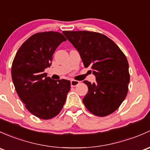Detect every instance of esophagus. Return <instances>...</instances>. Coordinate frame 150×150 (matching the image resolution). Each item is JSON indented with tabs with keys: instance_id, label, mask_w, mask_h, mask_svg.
<instances>
[{
	"instance_id": "1",
	"label": "esophagus",
	"mask_w": 150,
	"mask_h": 150,
	"mask_svg": "<svg viewBox=\"0 0 150 150\" xmlns=\"http://www.w3.org/2000/svg\"><path fill=\"white\" fill-rule=\"evenodd\" d=\"M79 83H80L79 81H78V80H72L70 81V84H71V86H72V87H75V86H78Z\"/></svg>"
}]
</instances>
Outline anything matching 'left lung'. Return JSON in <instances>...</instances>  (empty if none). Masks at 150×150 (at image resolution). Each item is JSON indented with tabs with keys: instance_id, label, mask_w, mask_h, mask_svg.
<instances>
[{
	"instance_id": "8db88e82",
	"label": "left lung",
	"mask_w": 150,
	"mask_h": 150,
	"mask_svg": "<svg viewBox=\"0 0 150 150\" xmlns=\"http://www.w3.org/2000/svg\"><path fill=\"white\" fill-rule=\"evenodd\" d=\"M63 34L79 52L85 67H91L96 82L83 83L88 92L83 103L98 116L114 112L128 93L130 80L127 57L115 42L100 33L89 31H63Z\"/></svg>"
}]
</instances>
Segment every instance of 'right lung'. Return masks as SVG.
I'll return each instance as SVG.
<instances>
[{
  "mask_svg": "<svg viewBox=\"0 0 150 150\" xmlns=\"http://www.w3.org/2000/svg\"><path fill=\"white\" fill-rule=\"evenodd\" d=\"M66 38L57 31L39 32L20 47L11 67L16 91L30 113L41 119L57 116L70 90V81L47 77L55 50Z\"/></svg>",
  "mask_w": 150,
  "mask_h": 150,
  "instance_id": "1",
  "label": "right lung"
}]
</instances>
